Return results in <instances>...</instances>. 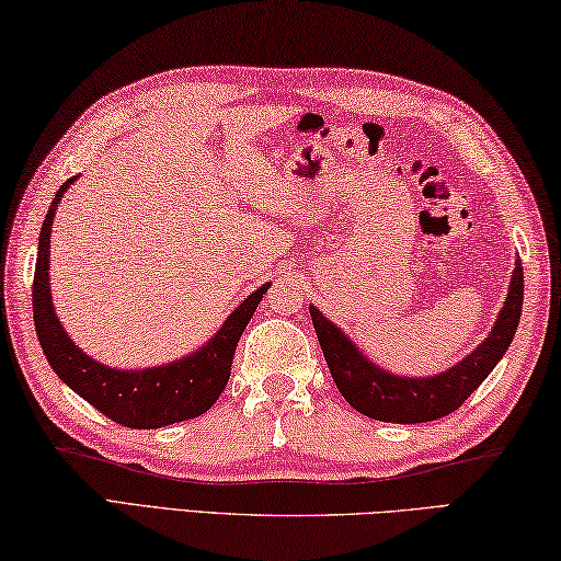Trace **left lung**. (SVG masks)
Returning a JSON list of instances; mask_svg holds the SVG:
<instances>
[{
    "mask_svg": "<svg viewBox=\"0 0 561 561\" xmlns=\"http://www.w3.org/2000/svg\"><path fill=\"white\" fill-rule=\"evenodd\" d=\"M523 288V263L517 261L513 280H510L507 300L490 335L466 359H460L456 367L446 369L444 375L421 379L391 375V371L371 365L355 347V342L335 322L322 316L316 306H310V318L312 325H316L330 375L352 409H357L359 414L369 419L389 421V424H424V421H436L454 414L483 385L497 362L503 359L519 325L525 296Z\"/></svg>",
    "mask_w": 561,
    "mask_h": 561,
    "instance_id": "1",
    "label": "left lung"
}]
</instances>
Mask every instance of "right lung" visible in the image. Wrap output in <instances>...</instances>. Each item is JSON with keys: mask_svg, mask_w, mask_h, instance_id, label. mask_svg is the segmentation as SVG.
Returning a JSON list of instances; mask_svg holds the SVG:
<instances>
[{"mask_svg": "<svg viewBox=\"0 0 561 561\" xmlns=\"http://www.w3.org/2000/svg\"><path fill=\"white\" fill-rule=\"evenodd\" d=\"M78 176H71L56 192L38 236V255L34 271V325L48 365L78 397L93 404L101 414L127 428H162L176 421L196 419L214 407L229 385L231 362L245 325L253 318L268 283L251 293L236 308L221 330L194 355L172 365L150 369H113L105 367L73 345L56 318L48 283V243H51L54 214Z\"/></svg>", "mask_w": 561, "mask_h": 561, "instance_id": "obj_1", "label": "right lung"}]
</instances>
